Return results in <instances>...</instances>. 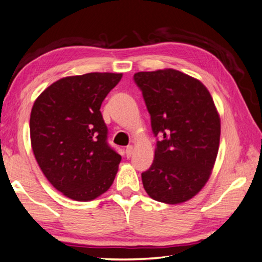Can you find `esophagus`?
<instances>
[{
    "mask_svg": "<svg viewBox=\"0 0 262 262\" xmlns=\"http://www.w3.org/2000/svg\"><path fill=\"white\" fill-rule=\"evenodd\" d=\"M125 153H126V157L130 158L132 154H134V146H132V145H128L125 149Z\"/></svg>",
    "mask_w": 262,
    "mask_h": 262,
    "instance_id": "1",
    "label": "esophagus"
}]
</instances>
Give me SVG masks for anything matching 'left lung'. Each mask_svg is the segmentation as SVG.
Returning <instances> with one entry per match:
<instances>
[{"mask_svg":"<svg viewBox=\"0 0 262 262\" xmlns=\"http://www.w3.org/2000/svg\"><path fill=\"white\" fill-rule=\"evenodd\" d=\"M135 81L160 140L149 169L141 174L151 199L166 204L187 202L202 190L215 166L221 117L208 88L192 76L164 68L138 72Z\"/></svg>","mask_w":262,"mask_h":262,"instance_id":"obj_1","label":"left lung"}]
</instances>
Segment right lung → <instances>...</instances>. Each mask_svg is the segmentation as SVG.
Wrapping results in <instances>:
<instances>
[{
    "label": "right lung",
    "instance_id": "right-lung-1",
    "mask_svg": "<svg viewBox=\"0 0 262 262\" xmlns=\"http://www.w3.org/2000/svg\"><path fill=\"white\" fill-rule=\"evenodd\" d=\"M122 76L98 72L66 76L49 85L33 103V156L49 182L68 199L93 201L114 182L122 157L106 144L100 109Z\"/></svg>",
    "mask_w": 262,
    "mask_h": 262
}]
</instances>
